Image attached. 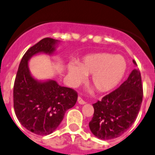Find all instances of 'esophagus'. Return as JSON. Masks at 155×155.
<instances>
[{
  "label": "esophagus",
  "instance_id": "34e87169",
  "mask_svg": "<svg viewBox=\"0 0 155 155\" xmlns=\"http://www.w3.org/2000/svg\"><path fill=\"white\" fill-rule=\"evenodd\" d=\"M77 101H78V103L80 104V105H84V104L86 103V102H85V101L83 100V99H82L81 97H78Z\"/></svg>",
  "mask_w": 155,
  "mask_h": 155
}]
</instances>
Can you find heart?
Segmentation results:
<instances>
[{
    "label": "heart",
    "instance_id": "b5f03b06",
    "mask_svg": "<svg viewBox=\"0 0 155 155\" xmlns=\"http://www.w3.org/2000/svg\"><path fill=\"white\" fill-rule=\"evenodd\" d=\"M127 69V63L121 55L109 53H98L82 58L79 66L69 63L68 76L73 87L86 80V76H92V84L100 92L115 89L123 79Z\"/></svg>",
    "mask_w": 155,
    "mask_h": 155
}]
</instances>
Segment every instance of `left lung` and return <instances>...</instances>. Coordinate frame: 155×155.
<instances>
[{"mask_svg":"<svg viewBox=\"0 0 155 155\" xmlns=\"http://www.w3.org/2000/svg\"><path fill=\"white\" fill-rule=\"evenodd\" d=\"M142 98L141 73L134 69L119 88L92 104L94 114L89 124L92 134L102 140L121 136L136 119Z\"/></svg>","mask_w":155,"mask_h":155,"instance_id":"obj_1","label":"left lung"}]
</instances>
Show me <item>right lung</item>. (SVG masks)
I'll use <instances>...</instances> for the list:
<instances>
[{
  "label": "right lung",
  "mask_w": 155,
  "mask_h": 155,
  "mask_svg": "<svg viewBox=\"0 0 155 155\" xmlns=\"http://www.w3.org/2000/svg\"><path fill=\"white\" fill-rule=\"evenodd\" d=\"M60 41L44 38L30 47L23 56L14 86V108L17 119L28 131L39 135L53 133L65 113L76 103L78 95L53 79L38 80L32 76L29 61L34 56L53 55Z\"/></svg>",
  "instance_id": "right-lung-1"
}]
</instances>
